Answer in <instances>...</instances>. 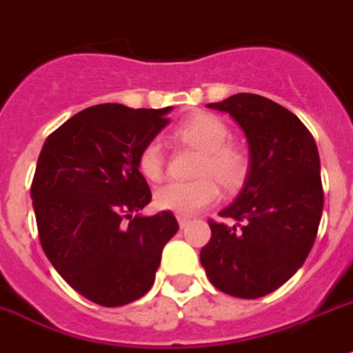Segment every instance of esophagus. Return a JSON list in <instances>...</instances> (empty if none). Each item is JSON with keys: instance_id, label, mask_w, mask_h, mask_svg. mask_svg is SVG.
<instances>
[{"instance_id": "34e87169", "label": "esophagus", "mask_w": 353, "mask_h": 353, "mask_svg": "<svg viewBox=\"0 0 353 353\" xmlns=\"http://www.w3.org/2000/svg\"><path fill=\"white\" fill-rule=\"evenodd\" d=\"M190 221H192V218L190 216H184V214H177V223H179L181 228L188 227Z\"/></svg>"}]
</instances>
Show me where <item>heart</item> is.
<instances>
[{"label": "heart", "mask_w": 353, "mask_h": 353, "mask_svg": "<svg viewBox=\"0 0 353 353\" xmlns=\"http://www.w3.org/2000/svg\"><path fill=\"white\" fill-rule=\"evenodd\" d=\"M177 137L186 144L202 151L196 174L202 176L190 181H170L154 192V204L158 209L177 214H195L220 199V186L212 176L227 186L239 183L246 170V158L239 149L227 144L230 130L220 117L200 112L177 128ZM139 172L149 181H158L163 176V149L160 141L153 139L141 149L137 158Z\"/></svg>", "instance_id": "heart-1"}]
</instances>
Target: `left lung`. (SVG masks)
<instances>
[{"instance_id": "left-lung-1", "label": "left lung", "mask_w": 353, "mask_h": 353, "mask_svg": "<svg viewBox=\"0 0 353 353\" xmlns=\"http://www.w3.org/2000/svg\"><path fill=\"white\" fill-rule=\"evenodd\" d=\"M209 109L227 112L250 149L244 186L221 218L200 262L218 290L256 299L279 288L310 255L323 211L320 157L299 117L269 98L239 93Z\"/></svg>"}]
</instances>
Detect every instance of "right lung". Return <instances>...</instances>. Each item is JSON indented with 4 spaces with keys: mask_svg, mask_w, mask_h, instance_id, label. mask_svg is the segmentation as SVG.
<instances>
[{
    "mask_svg": "<svg viewBox=\"0 0 353 353\" xmlns=\"http://www.w3.org/2000/svg\"><path fill=\"white\" fill-rule=\"evenodd\" d=\"M170 110L90 107L50 133L38 157L31 199L43 252L70 287L100 306L148 294L163 246L179 230L172 212L141 214L151 190L137 158Z\"/></svg>",
    "mask_w": 353,
    "mask_h": 353,
    "instance_id": "add662e5",
    "label": "right lung"
}]
</instances>
